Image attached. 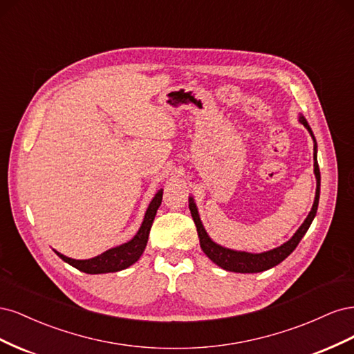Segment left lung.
Instances as JSON below:
<instances>
[{"instance_id": "left-lung-1", "label": "left lung", "mask_w": 354, "mask_h": 354, "mask_svg": "<svg viewBox=\"0 0 354 354\" xmlns=\"http://www.w3.org/2000/svg\"><path fill=\"white\" fill-rule=\"evenodd\" d=\"M298 121L307 128L310 136L313 137V142H315L313 159H315V176H316V196H315L312 211L308 212V216L304 220V223L301 224V226H299V229L295 232L294 236L289 239L288 242H285L281 246H277V248H274V250L260 252V254H251V252H245V251H233V250H229V248H224V246L216 243L208 236V233H207L205 229H203L202 221L199 218L196 203H195L194 198H189V209H190L192 217H194V221L196 224L201 248H202L203 252H205L208 259L212 263H216L217 266H220L221 269L227 270V272H236V273H259V272L269 270V269H272V267L282 263L286 259V257L297 248V245L299 243V241H301V238L308 230L310 224H312V221L316 216V212H317L319 195H320V171H319L317 155H316L317 153V146H316V138L312 133V128H310V125L307 124L306 118L299 116Z\"/></svg>"}]
</instances>
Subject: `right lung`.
Here are the masks:
<instances>
[{"mask_svg": "<svg viewBox=\"0 0 354 354\" xmlns=\"http://www.w3.org/2000/svg\"><path fill=\"white\" fill-rule=\"evenodd\" d=\"M162 202V189H160L152 202L149 203L147 211L145 214V220L142 223L140 229H138L136 236L128 241L127 243H122L120 246H115V248H111L106 252L94 257V259L90 260H73L69 259V257L63 255L57 251H55L63 261H66L71 264L75 269H78L84 273L88 274H99V273H111V272H120L130 267L134 264L140 255L143 254L146 243L149 239V232H151L153 218L156 216V211Z\"/></svg>", "mask_w": 354, "mask_h": 354, "instance_id": "obj_1", "label": "right lung"}]
</instances>
